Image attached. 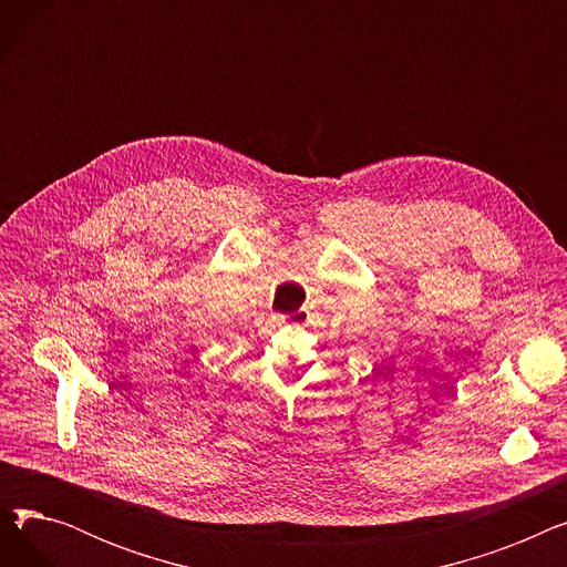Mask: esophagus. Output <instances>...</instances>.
Segmentation results:
<instances>
[{
    "mask_svg": "<svg viewBox=\"0 0 567 567\" xmlns=\"http://www.w3.org/2000/svg\"><path fill=\"white\" fill-rule=\"evenodd\" d=\"M285 319L287 321H291V323H303L306 319H308V310H296V312H289V315H285Z\"/></svg>",
    "mask_w": 567,
    "mask_h": 567,
    "instance_id": "obj_1",
    "label": "esophagus"
}]
</instances>
